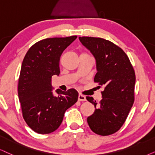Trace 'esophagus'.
<instances>
[{
    "instance_id": "esophagus-1",
    "label": "esophagus",
    "mask_w": 155,
    "mask_h": 155,
    "mask_svg": "<svg viewBox=\"0 0 155 155\" xmlns=\"http://www.w3.org/2000/svg\"><path fill=\"white\" fill-rule=\"evenodd\" d=\"M78 99H79V101H84L87 100V99H86V97L83 94H79V97H78Z\"/></svg>"
}]
</instances>
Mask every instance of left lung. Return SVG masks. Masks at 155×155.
I'll return each mask as SVG.
<instances>
[{
    "instance_id": "8db88e82",
    "label": "left lung",
    "mask_w": 155,
    "mask_h": 155,
    "mask_svg": "<svg viewBox=\"0 0 155 155\" xmlns=\"http://www.w3.org/2000/svg\"><path fill=\"white\" fill-rule=\"evenodd\" d=\"M79 39L97 61L94 82L104 87L99 104L93 97H87L96 108L87 118L88 124L96 134L108 136L122 127L134 104V70L124 51L112 42L95 37Z\"/></svg>"
}]
</instances>
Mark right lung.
Segmentation results:
<instances>
[{
    "label": "right lung",
    "instance_id": "obj_1",
    "mask_svg": "<svg viewBox=\"0 0 155 155\" xmlns=\"http://www.w3.org/2000/svg\"><path fill=\"white\" fill-rule=\"evenodd\" d=\"M77 38H50L36 42L29 48L21 66L18 85L23 117L38 134H49L59 127L65 111L78 100L74 89L52 92L51 77L60 74L62 53Z\"/></svg>",
    "mask_w": 155,
    "mask_h": 155
}]
</instances>
